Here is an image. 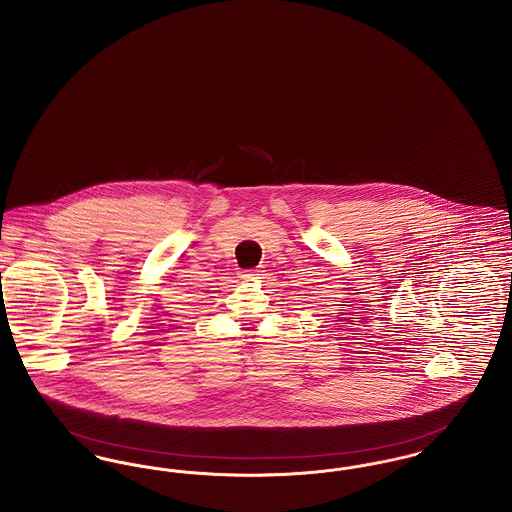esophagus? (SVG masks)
<instances>
[{"label": "esophagus", "instance_id": "34e87169", "mask_svg": "<svg viewBox=\"0 0 512 512\" xmlns=\"http://www.w3.org/2000/svg\"><path fill=\"white\" fill-rule=\"evenodd\" d=\"M241 278H245V280H257V278H261L259 274H241Z\"/></svg>", "mask_w": 512, "mask_h": 512}]
</instances>
